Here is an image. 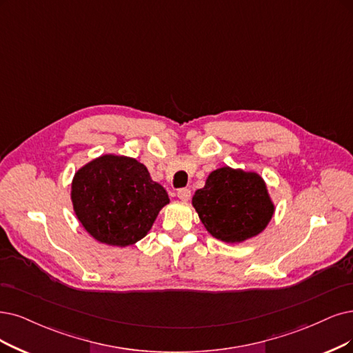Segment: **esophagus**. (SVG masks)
<instances>
[{
  "label": "esophagus",
  "instance_id": "esophagus-1",
  "mask_svg": "<svg viewBox=\"0 0 353 353\" xmlns=\"http://www.w3.org/2000/svg\"><path fill=\"white\" fill-rule=\"evenodd\" d=\"M177 198L180 199V201H189L190 199V190L188 189V188H185V189H179L177 190Z\"/></svg>",
  "mask_w": 353,
  "mask_h": 353
}]
</instances>
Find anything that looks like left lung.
<instances>
[{"mask_svg":"<svg viewBox=\"0 0 353 353\" xmlns=\"http://www.w3.org/2000/svg\"><path fill=\"white\" fill-rule=\"evenodd\" d=\"M192 205L212 237L241 243L262 232L275 212L265 180L254 172L221 167L194 192Z\"/></svg>","mask_w":353,"mask_h":353,"instance_id":"left-lung-1","label":"left lung"}]
</instances>
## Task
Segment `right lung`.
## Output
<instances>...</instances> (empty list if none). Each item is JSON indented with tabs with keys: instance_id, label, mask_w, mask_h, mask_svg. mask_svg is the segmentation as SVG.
Instances as JSON below:
<instances>
[{
	"instance_id": "add662e5",
	"label": "right lung",
	"mask_w": 353,
	"mask_h": 353,
	"mask_svg": "<svg viewBox=\"0 0 353 353\" xmlns=\"http://www.w3.org/2000/svg\"><path fill=\"white\" fill-rule=\"evenodd\" d=\"M74 212L94 240L117 247L147 236L170 199L147 167L135 159L106 154L75 173L71 186Z\"/></svg>"
}]
</instances>
